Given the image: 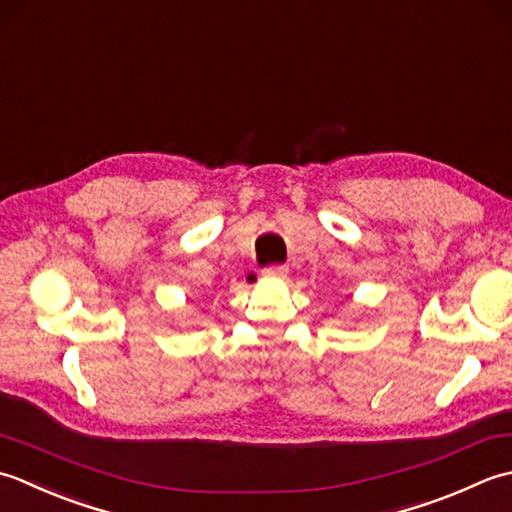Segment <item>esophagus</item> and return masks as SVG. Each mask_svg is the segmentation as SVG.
<instances>
[{
  "instance_id": "esophagus-1",
  "label": "esophagus",
  "mask_w": 512,
  "mask_h": 512,
  "mask_svg": "<svg viewBox=\"0 0 512 512\" xmlns=\"http://www.w3.org/2000/svg\"><path fill=\"white\" fill-rule=\"evenodd\" d=\"M265 278H285L287 276V267L285 265H269L263 269Z\"/></svg>"
}]
</instances>
